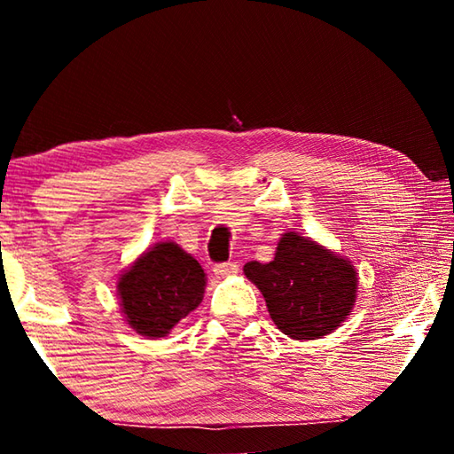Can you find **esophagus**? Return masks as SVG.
Returning a JSON list of instances; mask_svg holds the SVG:
<instances>
[{
	"label": "esophagus",
	"instance_id": "esophagus-1",
	"mask_svg": "<svg viewBox=\"0 0 454 454\" xmlns=\"http://www.w3.org/2000/svg\"><path fill=\"white\" fill-rule=\"evenodd\" d=\"M238 272L236 262H222L214 266V274L220 276V278H226V276H234Z\"/></svg>",
	"mask_w": 454,
	"mask_h": 454
}]
</instances>
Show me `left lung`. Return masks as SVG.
Here are the masks:
<instances>
[{
  "instance_id": "8db88e82",
  "label": "left lung",
  "mask_w": 454,
  "mask_h": 454,
  "mask_svg": "<svg viewBox=\"0 0 454 454\" xmlns=\"http://www.w3.org/2000/svg\"><path fill=\"white\" fill-rule=\"evenodd\" d=\"M244 274L262 292L274 325L296 340L330 334L356 301L355 266L296 232L282 234L272 262L252 260Z\"/></svg>"
}]
</instances>
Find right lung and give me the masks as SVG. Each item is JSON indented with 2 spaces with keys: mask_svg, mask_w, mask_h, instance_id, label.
Segmentation results:
<instances>
[{
  "mask_svg": "<svg viewBox=\"0 0 454 454\" xmlns=\"http://www.w3.org/2000/svg\"><path fill=\"white\" fill-rule=\"evenodd\" d=\"M206 274L178 244L160 242L121 274L118 294L137 334L162 338L202 302Z\"/></svg>",
  "mask_w": 454,
  "mask_h": 454,
  "instance_id": "1",
  "label": "right lung"
}]
</instances>
